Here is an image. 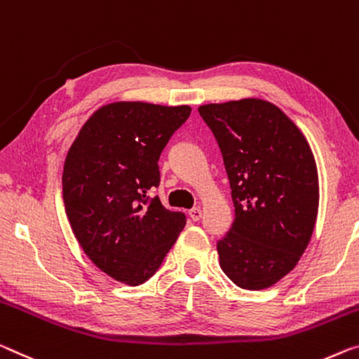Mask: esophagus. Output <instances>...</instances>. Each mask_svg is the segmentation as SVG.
Listing matches in <instances>:
<instances>
[{
	"mask_svg": "<svg viewBox=\"0 0 359 359\" xmlns=\"http://www.w3.org/2000/svg\"><path fill=\"white\" fill-rule=\"evenodd\" d=\"M189 215H190V219L193 222H198L201 219V209L200 208H193V209L189 210Z\"/></svg>",
	"mask_w": 359,
	"mask_h": 359,
	"instance_id": "obj_1",
	"label": "esophagus"
}]
</instances>
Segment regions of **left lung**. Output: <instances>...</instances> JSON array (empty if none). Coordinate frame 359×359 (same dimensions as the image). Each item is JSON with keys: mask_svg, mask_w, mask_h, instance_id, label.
I'll return each instance as SVG.
<instances>
[{"mask_svg": "<svg viewBox=\"0 0 359 359\" xmlns=\"http://www.w3.org/2000/svg\"><path fill=\"white\" fill-rule=\"evenodd\" d=\"M230 180L235 220L217 241L222 270L243 289L291 271L315 229L320 185L309 142L276 105L241 99L198 108Z\"/></svg>", "mask_w": 359, "mask_h": 359, "instance_id": "8db88e82", "label": "left lung"}]
</instances>
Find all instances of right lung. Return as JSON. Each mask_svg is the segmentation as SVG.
I'll return each mask as SVG.
<instances>
[{
  "instance_id": "add662e5",
  "label": "right lung",
  "mask_w": 359,
  "mask_h": 359,
  "mask_svg": "<svg viewBox=\"0 0 359 359\" xmlns=\"http://www.w3.org/2000/svg\"><path fill=\"white\" fill-rule=\"evenodd\" d=\"M190 111L115 102L84 123L67 153V217L88 257L116 281L139 286L155 275L187 224L150 193L159 185V155Z\"/></svg>"
}]
</instances>
